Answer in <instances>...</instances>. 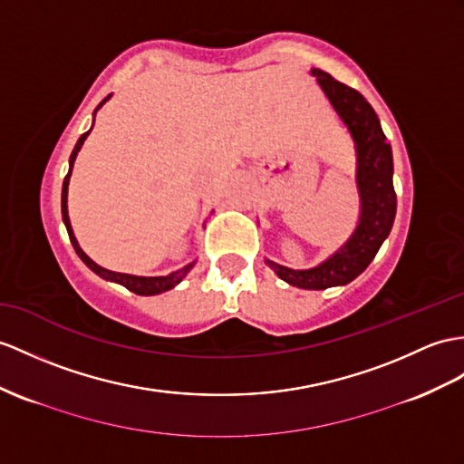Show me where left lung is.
Masks as SVG:
<instances>
[{
    "mask_svg": "<svg viewBox=\"0 0 464 464\" xmlns=\"http://www.w3.org/2000/svg\"><path fill=\"white\" fill-rule=\"evenodd\" d=\"M324 96L354 140L356 185L360 195V220L348 242L329 259L311 269H291L271 259L266 264L289 285L301 289H326L346 285L370 266L380 246L388 238L395 218L392 147L382 131L380 120L358 90L334 81L329 72L313 69Z\"/></svg>",
    "mask_w": 464,
    "mask_h": 464,
    "instance_id": "8db88e82",
    "label": "left lung"
}]
</instances>
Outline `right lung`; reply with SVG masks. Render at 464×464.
<instances>
[{"label": "right lung", "mask_w": 464, "mask_h": 464, "mask_svg": "<svg viewBox=\"0 0 464 464\" xmlns=\"http://www.w3.org/2000/svg\"><path fill=\"white\" fill-rule=\"evenodd\" d=\"M108 98H110V96H108ZM108 98L102 100L98 108L104 106V102H106ZM98 108H96V110H98ZM90 131H92V128H90L86 133H82V135H81V140L76 141L74 150H72V153H71L69 173H66V177H64V180H63L61 212H63V222H64V226H66V232H69V238H71V242H72V247L76 250L78 257H81L82 262H84L90 269L94 271V274H98L100 277H104V279H108V281H116V284H120V285H123L126 289L133 291L135 295H157V293H163V291L173 289L177 284H180V281H183V277L188 274L190 269H193V266H195L197 262H190V264H187L185 267H180V269L173 271V274H169V276H161V277H141V276L118 274V271H110V269L100 267L98 264H94L92 259H90V257L82 252V247L78 246V242H76V238H74V232H72V226H71V218H69V208H66V197H69V180H71V173H72L74 160H76L78 151H81V147H82L84 140L88 138V133H90Z\"/></svg>", "instance_id": "add662e5"}]
</instances>
